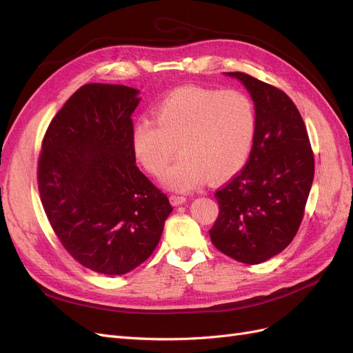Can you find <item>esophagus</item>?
<instances>
[{"label": "esophagus", "instance_id": "1", "mask_svg": "<svg viewBox=\"0 0 353 353\" xmlns=\"http://www.w3.org/2000/svg\"><path fill=\"white\" fill-rule=\"evenodd\" d=\"M169 200H170V203H172L174 206H179V205H183V203L187 201V197H184V196H176V194H170Z\"/></svg>", "mask_w": 353, "mask_h": 353}]
</instances>
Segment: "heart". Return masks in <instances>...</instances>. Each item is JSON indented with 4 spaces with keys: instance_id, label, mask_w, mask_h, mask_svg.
Segmentation results:
<instances>
[{
    "instance_id": "b5f03b06",
    "label": "heart",
    "mask_w": 353,
    "mask_h": 353,
    "mask_svg": "<svg viewBox=\"0 0 353 353\" xmlns=\"http://www.w3.org/2000/svg\"><path fill=\"white\" fill-rule=\"evenodd\" d=\"M154 119L132 128L137 159L153 175L163 174L165 187L190 191L212 181L228 179L243 169L256 132V110L241 91L200 87L179 88L157 104Z\"/></svg>"
}]
</instances>
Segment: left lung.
Here are the masks:
<instances>
[{
  "label": "left lung",
  "instance_id": "left-lung-1",
  "mask_svg": "<svg viewBox=\"0 0 353 353\" xmlns=\"http://www.w3.org/2000/svg\"><path fill=\"white\" fill-rule=\"evenodd\" d=\"M225 74L249 91L256 132L244 169L215 193L219 215L209 234L223 254L256 265L283 252L301 227L314 153L302 116L285 92L248 73Z\"/></svg>",
  "mask_w": 353,
  "mask_h": 353
}]
</instances>
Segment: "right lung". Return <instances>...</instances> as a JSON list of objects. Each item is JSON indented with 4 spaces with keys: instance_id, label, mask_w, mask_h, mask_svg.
<instances>
[{
    "instance_id": "1",
    "label": "right lung",
    "mask_w": 353,
    "mask_h": 353,
    "mask_svg": "<svg viewBox=\"0 0 353 353\" xmlns=\"http://www.w3.org/2000/svg\"><path fill=\"white\" fill-rule=\"evenodd\" d=\"M140 91L81 87L51 121L38 162L47 218L85 268L123 275L159 244L172 206L135 165L132 119Z\"/></svg>"
}]
</instances>
